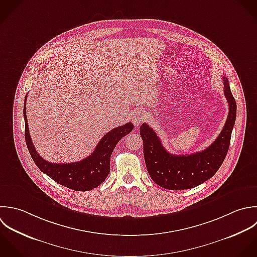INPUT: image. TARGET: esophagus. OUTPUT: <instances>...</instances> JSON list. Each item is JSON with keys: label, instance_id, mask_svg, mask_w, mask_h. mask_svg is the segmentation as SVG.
<instances>
[{"label": "esophagus", "instance_id": "esophagus-1", "mask_svg": "<svg viewBox=\"0 0 257 257\" xmlns=\"http://www.w3.org/2000/svg\"><path fill=\"white\" fill-rule=\"evenodd\" d=\"M145 119H146V113H145V111H143V110H138V111H136V112L133 114V116H132V122H133V124H134L136 127H138L142 122H144Z\"/></svg>", "mask_w": 257, "mask_h": 257}]
</instances>
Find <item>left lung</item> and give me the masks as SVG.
<instances>
[{"instance_id":"8db88e82","label":"left lung","mask_w":257,"mask_h":257,"mask_svg":"<svg viewBox=\"0 0 257 257\" xmlns=\"http://www.w3.org/2000/svg\"><path fill=\"white\" fill-rule=\"evenodd\" d=\"M224 95L229 112L222 131L206 149L189 155L170 154L162 145L154 130L146 123L140 127L143 153L151 179L169 190L190 189L210 179L222 165L236 119V102L226 77H223Z\"/></svg>"}]
</instances>
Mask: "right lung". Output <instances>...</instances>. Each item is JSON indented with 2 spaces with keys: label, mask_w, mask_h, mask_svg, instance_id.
I'll return each mask as SVG.
<instances>
[{
  "label": "right lung",
  "mask_w": 257,
  "mask_h": 257,
  "mask_svg": "<svg viewBox=\"0 0 257 257\" xmlns=\"http://www.w3.org/2000/svg\"><path fill=\"white\" fill-rule=\"evenodd\" d=\"M26 101L24 103L25 140L32 159L38 168L57 183L76 191H90L99 186L110 172V157L117 143L134 126L131 122L112 129L102 137L93 153L83 160L73 163H51L43 159L36 151L28 127L26 115Z\"/></svg>",
  "instance_id": "obj_1"
}]
</instances>
